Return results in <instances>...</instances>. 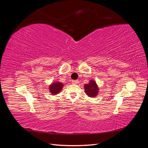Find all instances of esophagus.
Wrapping results in <instances>:
<instances>
[{
    "mask_svg": "<svg viewBox=\"0 0 148 148\" xmlns=\"http://www.w3.org/2000/svg\"><path fill=\"white\" fill-rule=\"evenodd\" d=\"M71 82H72V83H73V84H77V83H78V80H72V81H71Z\"/></svg>",
    "mask_w": 148,
    "mask_h": 148,
    "instance_id": "34e87169",
    "label": "esophagus"
}]
</instances>
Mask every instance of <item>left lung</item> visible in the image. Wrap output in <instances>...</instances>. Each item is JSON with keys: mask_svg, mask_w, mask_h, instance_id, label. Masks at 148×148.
<instances>
[{"mask_svg": "<svg viewBox=\"0 0 148 148\" xmlns=\"http://www.w3.org/2000/svg\"><path fill=\"white\" fill-rule=\"evenodd\" d=\"M84 90L86 95L91 97H95L98 93L97 85L94 80H91L88 84H84Z\"/></svg>", "mask_w": 148, "mask_h": 148, "instance_id": "8db88e82", "label": "left lung"}]
</instances>
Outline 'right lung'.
<instances>
[{
  "mask_svg": "<svg viewBox=\"0 0 148 148\" xmlns=\"http://www.w3.org/2000/svg\"><path fill=\"white\" fill-rule=\"evenodd\" d=\"M64 86V84L60 82H55L53 83L50 86H49V90H50V92L51 95H56V94L59 93L61 89H62V87Z\"/></svg>",
  "mask_w": 148,
  "mask_h": 148,
  "instance_id": "obj_1",
  "label": "right lung"
}]
</instances>
